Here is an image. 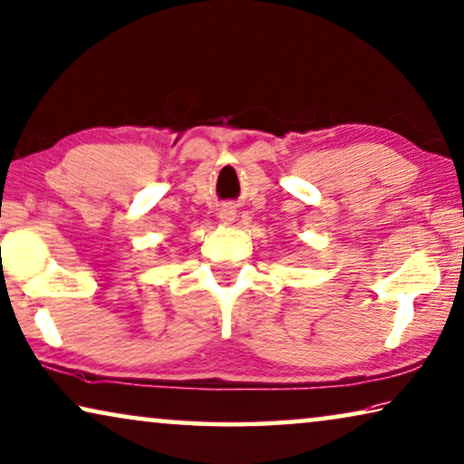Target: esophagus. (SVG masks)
Returning <instances> with one entry per match:
<instances>
[{"mask_svg": "<svg viewBox=\"0 0 464 464\" xmlns=\"http://www.w3.org/2000/svg\"><path fill=\"white\" fill-rule=\"evenodd\" d=\"M218 220L223 225H231L233 223V220H235V208H233L231 204H225L223 208L218 210Z\"/></svg>", "mask_w": 464, "mask_h": 464, "instance_id": "1", "label": "esophagus"}]
</instances>
